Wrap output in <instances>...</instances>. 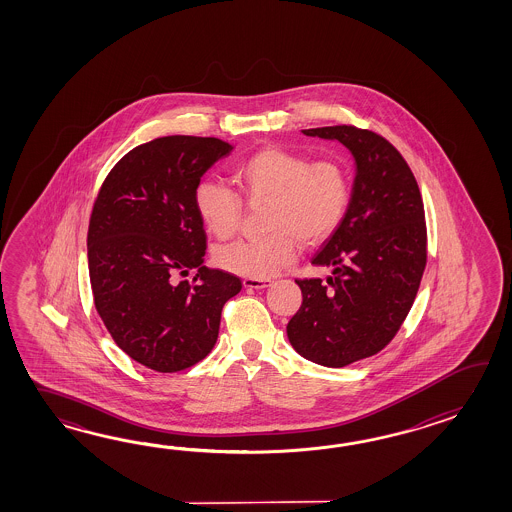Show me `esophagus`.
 <instances>
[{"instance_id": "1", "label": "esophagus", "mask_w": 512, "mask_h": 512, "mask_svg": "<svg viewBox=\"0 0 512 512\" xmlns=\"http://www.w3.org/2000/svg\"><path fill=\"white\" fill-rule=\"evenodd\" d=\"M269 285H271V280H265V278H243L245 289H265Z\"/></svg>"}]
</instances>
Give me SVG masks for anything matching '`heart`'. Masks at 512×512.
<instances>
[{"label":"heart","instance_id":"b5f03b06","mask_svg":"<svg viewBox=\"0 0 512 512\" xmlns=\"http://www.w3.org/2000/svg\"><path fill=\"white\" fill-rule=\"evenodd\" d=\"M232 177L247 203H267L263 229L269 232L219 245L214 251L219 267L238 276L276 274L296 258L300 241L309 247L327 240L348 208V172L337 159L309 161L304 153L265 146L243 159ZM194 205L203 225L219 240H227L240 227V196L221 183L201 181Z\"/></svg>","mask_w":512,"mask_h":512}]
</instances>
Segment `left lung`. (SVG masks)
<instances>
[{
	"mask_svg": "<svg viewBox=\"0 0 512 512\" xmlns=\"http://www.w3.org/2000/svg\"><path fill=\"white\" fill-rule=\"evenodd\" d=\"M338 141L355 161L346 214L311 260L331 267L296 280L302 305L287 338L304 359L327 368L379 353L412 309L426 265L425 208L403 155L373 131L355 126L302 130Z\"/></svg>",
	"mask_w": 512,
	"mask_h": 512,
	"instance_id": "8db88e82",
	"label": "left lung"
}]
</instances>
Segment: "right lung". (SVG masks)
Here are the masks:
<instances>
[{
    "label": "right lung",
    "mask_w": 512,
    "mask_h": 512,
    "mask_svg": "<svg viewBox=\"0 0 512 512\" xmlns=\"http://www.w3.org/2000/svg\"><path fill=\"white\" fill-rule=\"evenodd\" d=\"M232 152L214 137L168 135L126 153L98 192L87 232L95 307L113 340L161 373L205 359L238 276L203 265L207 234L194 192ZM198 271L192 284L179 275Z\"/></svg>",
    "instance_id": "1"
}]
</instances>
